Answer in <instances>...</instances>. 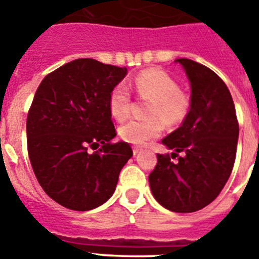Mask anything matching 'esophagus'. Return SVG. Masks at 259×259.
<instances>
[{"mask_svg":"<svg viewBox=\"0 0 259 259\" xmlns=\"http://www.w3.org/2000/svg\"><path fill=\"white\" fill-rule=\"evenodd\" d=\"M132 150H134V154L136 155L137 153L141 152V148H140V146H134V148H132Z\"/></svg>","mask_w":259,"mask_h":259,"instance_id":"34e87169","label":"esophagus"}]
</instances>
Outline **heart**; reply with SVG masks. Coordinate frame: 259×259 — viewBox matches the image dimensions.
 Returning a JSON list of instances; mask_svg holds the SVG:
<instances>
[{
  "label": "heart",
  "mask_w": 259,
  "mask_h": 259,
  "mask_svg": "<svg viewBox=\"0 0 259 259\" xmlns=\"http://www.w3.org/2000/svg\"><path fill=\"white\" fill-rule=\"evenodd\" d=\"M132 87L137 96L152 101L148 109L149 119H132L119 128V136L127 143L141 145L155 139L166 125L183 123L191 111L192 100L187 92L179 89V84L171 75L157 68L140 71L132 79ZM110 114L116 120H124L131 113V93L127 85L119 83L109 96Z\"/></svg>",
  "instance_id": "heart-1"
}]
</instances>
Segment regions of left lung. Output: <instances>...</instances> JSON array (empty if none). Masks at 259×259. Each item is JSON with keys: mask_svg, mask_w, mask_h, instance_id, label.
<instances>
[{"mask_svg": "<svg viewBox=\"0 0 259 259\" xmlns=\"http://www.w3.org/2000/svg\"><path fill=\"white\" fill-rule=\"evenodd\" d=\"M191 81L192 106L178 130L162 140L171 155L157 154L149 175L155 200L175 212H193L211 203L232 172L239 122L223 80L192 59H176ZM178 157L172 162L170 158Z\"/></svg>", "mask_w": 259, "mask_h": 259, "instance_id": "obj_1", "label": "left lung"}]
</instances>
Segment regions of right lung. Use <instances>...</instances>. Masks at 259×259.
Instances as JSON below:
<instances>
[{
  "mask_svg": "<svg viewBox=\"0 0 259 259\" xmlns=\"http://www.w3.org/2000/svg\"><path fill=\"white\" fill-rule=\"evenodd\" d=\"M125 74V67L79 58L48 74L36 91L27 115L29 161L62 206L87 211L106 202L134 154L128 143H111L109 96Z\"/></svg>",
  "mask_w": 259,
  "mask_h": 259,
  "instance_id": "add662e5",
  "label": "right lung"
}]
</instances>
